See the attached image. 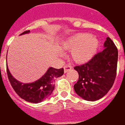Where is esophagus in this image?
Returning <instances> with one entry per match:
<instances>
[{
    "mask_svg": "<svg viewBox=\"0 0 125 125\" xmlns=\"http://www.w3.org/2000/svg\"><path fill=\"white\" fill-rule=\"evenodd\" d=\"M72 68V66H71V65H65V66H64V72H65V73L68 72V71L70 70Z\"/></svg>",
    "mask_w": 125,
    "mask_h": 125,
    "instance_id": "esophagus-1",
    "label": "esophagus"
}]
</instances>
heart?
<instances>
[{"label": "heart", "mask_w": 125, "mask_h": 125, "mask_svg": "<svg viewBox=\"0 0 125 125\" xmlns=\"http://www.w3.org/2000/svg\"><path fill=\"white\" fill-rule=\"evenodd\" d=\"M98 41L88 33H78L67 39L61 45L64 51H71V58L78 63L86 62L94 55L98 47Z\"/></svg>", "instance_id": "b5f03b06"}]
</instances>
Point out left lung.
I'll list each match as a JSON object with an SVG mask.
<instances>
[{"label":"left lung","instance_id":"1","mask_svg":"<svg viewBox=\"0 0 125 125\" xmlns=\"http://www.w3.org/2000/svg\"><path fill=\"white\" fill-rule=\"evenodd\" d=\"M104 49L92 59L74 67L79 75L74 90L86 100L95 101L107 94L115 80L117 70L118 49L108 37Z\"/></svg>","mask_w":125,"mask_h":125}]
</instances>
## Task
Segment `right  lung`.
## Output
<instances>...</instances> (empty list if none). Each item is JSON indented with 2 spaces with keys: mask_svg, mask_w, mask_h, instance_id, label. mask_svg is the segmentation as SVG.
Wrapping results in <instances>:
<instances>
[{
  "mask_svg": "<svg viewBox=\"0 0 125 125\" xmlns=\"http://www.w3.org/2000/svg\"><path fill=\"white\" fill-rule=\"evenodd\" d=\"M29 31V30L24 31L21 35L28 33ZM7 72L11 86L21 98L27 102L39 103L52 94L55 88V79L62 76L64 70L63 68H49L41 78L29 84H23L15 80L10 73L8 67H7Z\"/></svg>",
  "mask_w": 125,
  "mask_h": 125,
  "instance_id": "1",
  "label": "right lung"
}]
</instances>
